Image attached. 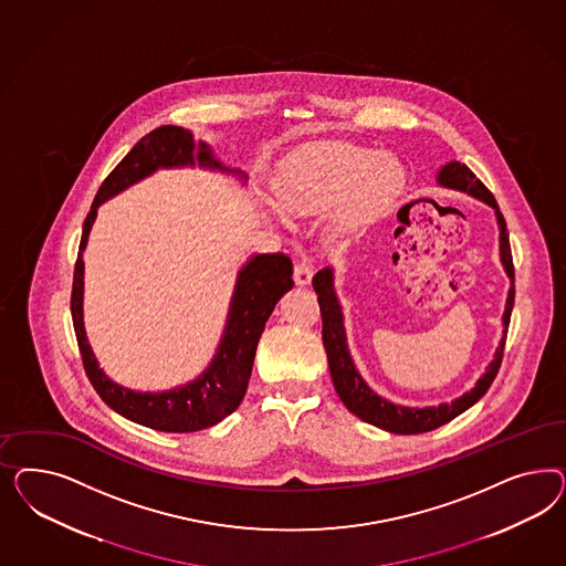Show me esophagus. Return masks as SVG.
I'll use <instances>...</instances> for the list:
<instances>
[{
  "label": "esophagus",
  "mask_w": 566,
  "mask_h": 566,
  "mask_svg": "<svg viewBox=\"0 0 566 566\" xmlns=\"http://www.w3.org/2000/svg\"><path fill=\"white\" fill-rule=\"evenodd\" d=\"M311 277H313L311 261H307V259L296 261V265H294V282L298 286H307V284H311Z\"/></svg>",
  "instance_id": "34e87169"
}]
</instances>
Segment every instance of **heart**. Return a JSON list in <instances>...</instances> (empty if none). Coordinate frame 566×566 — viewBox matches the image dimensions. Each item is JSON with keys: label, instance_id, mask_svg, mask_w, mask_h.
<instances>
[{"label": "heart", "instance_id": "heart-1", "mask_svg": "<svg viewBox=\"0 0 566 566\" xmlns=\"http://www.w3.org/2000/svg\"><path fill=\"white\" fill-rule=\"evenodd\" d=\"M402 187L405 170L395 157L348 143H311L292 151L274 180L280 207L292 216H317L340 206L332 218L338 237L374 220Z\"/></svg>", "mask_w": 566, "mask_h": 566}]
</instances>
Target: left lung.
<instances>
[{"instance_id": "8db88e82", "label": "left lung", "mask_w": 566, "mask_h": 566, "mask_svg": "<svg viewBox=\"0 0 566 566\" xmlns=\"http://www.w3.org/2000/svg\"><path fill=\"white\" fill-rule=\"evenodd\" d=\"M438 182L446 189L463 190L467 195L481 199L483 203L496 209L497 228H500V259L502 265L506 270V274L511 277V291L506 298V308L502 315V324H504V336L500 340L494 360L488 365L485 374L480 377V381L475 384V388H471V392L457 398L450 405H438V407H426V409H411V407H400L395 402L384 400L381 396H377L359 376V371L355 369V363L348 355V346H346V334H344L343 308L338 305L336 292H334V272L326 268L319 270L313 275V289L317 292V303L322 311V338L326 346L327 365H329V374L334 388L340 396L344 407L353 415H357L365 423H371L379 429H386L390 433H400V436H412V433H423L444 426L448 421H452L454 417H459L461 412L467 411L469 407H473L481 396L485 395L497 376V369L502 365V355H504V340H506V332L511 324V313L514 305V265L513 253H511V242H509V232H506V222L504 216L497 209L494 195L488 190V187L481 182L480 178L469 170L461 161H450L446 164L442 170L438 171Z\"/></svg>"}]
</instances>
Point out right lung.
Masks as SVG:
<instances>
[{"label": "right lung", "instance_id": "obj_1", "mask_svg": "<svg viewBox=\"0 0 566 566\" xmlns=\"http://www.w3.org/2000/svg\"><path fill=\"white\" fill-rule=\"evenodd\" d=\"M192 151V135L180 126H159L140 138L120 164L109 171V176L97 190L83 226L81 251H85L91 226L97 216V207L109 197L143 180L145 176L154 174L157 168L195 166L197 161L201 168L232 171L223 168L206 143H199L197 155ZM83 274L85 263L78 253L74 265L70 308L86 377L91 379L93 388L109 409L138 426L170 433H189L211 428L220 423L223 417L239 409L253 371L255 350L265 322L270 319L282 294H286L294 286L292 261L289 255L268 253L249 259V263L239 272L222 343L218 346L211 365L195 381L182 388L159 395H143L122 388L105 376L91 346L86 343L83 324Z\"/></svg>", "mask_w": 566, "mask_h": 566}]
</instances>
